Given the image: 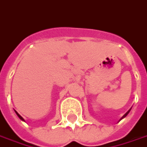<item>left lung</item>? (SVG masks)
Returning a JSON list of instances; mask_svg holds the SVG:
<instances>
[{"label": "left lung", "instance_id": "left-lung-1", "mask_svg": "<svg viewBox=\"0 0 147 147\" xmlns=\"http://www.w3.org/2000/svg\"><path fill=\"white\" fill-rule=\"evenodd\" d=\"M129 111H128V112H126V114H124V115H123V117H122V118H125V117H126V115H127V114H129Z\"/></svg>", "mask_w": 147, "mask_h": 147}]
</instances>
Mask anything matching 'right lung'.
Returning <instances> with one entry per match:
<instances>
[{"label":"right lung","mask_w":147,"mask_h":147,"mask_svg":"<svg viewBox=\"0 0 147 147\" xmlns=\"http://www.w3.org/2000/svg\"><path fill=\"white\" fill-rule=\"evenodd\" d=\"M15 112H16V114H17V115H18V117H19V118H20V119H21V120H22V121H24V119H23V118H22V117H21V115H20V114H18V112H17V111H15Z\"/></svg>","instance_id":"right-lung-1"}]
</instances>
